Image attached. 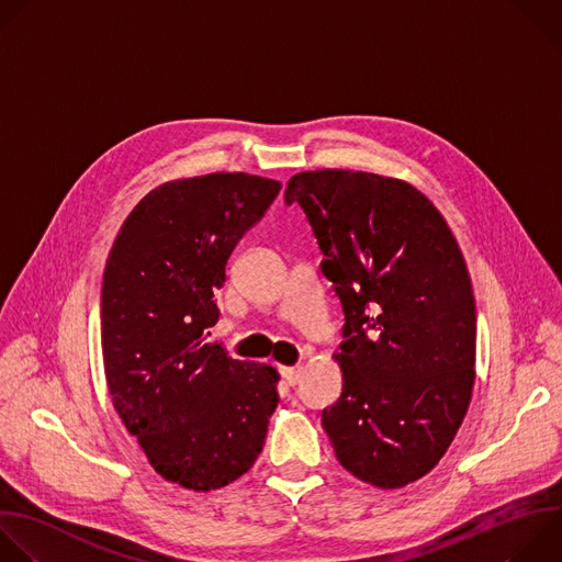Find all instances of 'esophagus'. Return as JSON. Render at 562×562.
<instances>
[{
    "label": "esophagus",
    "mask_w": 562,
    "mask_h": 562,
    "mask_svg": "<svg viewBox=\"0 0 562 562\" xmlns=\"http://www.w3.org/2000/svg\"><path fill=\"white\" fill-rule=\"evenodd\" d=\"M282 378H284V382L289 386H295L300 382V378H302V366H286V368H282Z\"/></svg>",
    "instance_id": "esophagus-1"
}]
</instances>
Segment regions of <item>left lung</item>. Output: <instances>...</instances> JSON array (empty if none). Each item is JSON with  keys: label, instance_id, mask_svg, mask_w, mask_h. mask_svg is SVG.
Returning <instances> with one entry per match:
<instances>
[{"label": "left lung", "instance_id": "8db88e82", "mask_svg": "<svg viewBox=\"0 0 562 562\" xmlns=\"http://www.w3.org/2000/svg\"><path fill=\"white\" fill-rule=\"evenodd\" d=\"M284 201L304 210L346 319L333 355L341 395L322 426L352 476L404 487L441 461L472 400L476 306L463 254L400 178L300 171Z\"/></svg>", "mask_w": 562, "mask_h": 562}]
</instances>
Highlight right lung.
I'll use <instances>...</instances> for the list:
<instances>
[{"instance_id":"add662e5","label":"right lung","mask_w":562,"mask_h":562,"mask_svg":"<svg viewBox=\"0 0 562 562\" xmlns=\"http://www.w3.org/2000/svg\"><path fill=\"white\" fill-rule=\"evenodd\" d=\"M280 182L216 171L158 184L125 218L101 289L105 382L149 465L194 492L251 470L280 402L278 370L234 359L210 326L227 260Z\"/></svg>"}]
</instances>
